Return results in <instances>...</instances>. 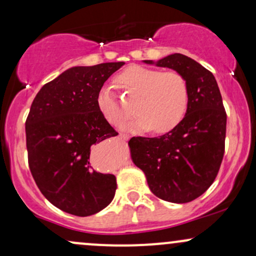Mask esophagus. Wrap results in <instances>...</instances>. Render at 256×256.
<instances>
[{
	"label": "esophagus",
	"mask_w": 256,
	"mask_h": 256,
	"mask_svg": "<svg viewBox=\"0 0 256 256\" xmlns=\"http://www.w3.org/2000/svg\"><path fill=\"white\" fill-rule=\"evenodd\" d=\"M119 137L122 138V140H128V134H119Z\"/></svg>",
	"instance_id": "esophagus-1"
}]
</instances>
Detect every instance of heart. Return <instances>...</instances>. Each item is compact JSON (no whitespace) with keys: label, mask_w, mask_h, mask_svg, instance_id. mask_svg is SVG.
<instances>
[{"label":"heart","mask_w":256,"mask_h":256,"mask_svg":"<svg viewBox=\"0 0 256 256\" xmlns=\"http://www.w3.org/2000/svg\"><path fill=\"white\" fill-rule=\"evenodd\" d=\"M119 86L137 98L138 116L122 128L126 130H149L166 134L180 124L189 107L190 89L186 78L177 71L132 66L120 73ZM98 110L112 125L118 126L128 112L120 104L110 86H102L96 98Z\"/></svg>","instance_id":"1"}]
</instances>
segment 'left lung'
<instances>
[{
	"mask_svg": "<svg viewBox=\"0 0 256 256\" xmlns=\"http://www.w3.org/2000/svg\"><path fill=\"white\" fill-rule=\"evenodd\" d=\"M155 64L186 78L189 107L180 124L162 136L132 137L131 158L155 196L186 204L206 192L218 174L225 152L226 112L213 73L202 64L177 52Z\"/></svg>",
	"mask_w": 256,
	"mask_h": 256,
	"instance_id": "left-lung-1",
	"label": "left lung"
}]
</instances>
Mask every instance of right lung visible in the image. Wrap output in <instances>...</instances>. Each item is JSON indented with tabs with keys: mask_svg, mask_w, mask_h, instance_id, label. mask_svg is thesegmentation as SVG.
<instances>
[{
	"mask_svg": "<svg viewBox=\"0 0 256 256\" xmlns=\"http://www.w3.org/2000/svg\"><path fill=\"white\" fill-rule=\"evenodd\" d=\"M122 64L67 70L38 91L26 119L32 177L44 198L73 216H92L116 195V176L95 171L90 152L91 146L118 134L98 110L96 98Z\"/></svg>",
	"mask_w": 256,
	"mask_h": 256,
	"instance_id": "right-lung-1",
	"label": "right lung"
}]
</instances>
